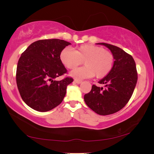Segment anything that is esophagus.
<instances>
[{
	"label": "esophagus",
	"mask_w": 154,
	"mask_h": 154,
	"mask_svg": "<svg viewBox=\"0 0 154 154\" xmlns=\"http://www.w3.org/2000/svg\"><path fill=\"white\" fill-rule=\"evenodd\" d=\"M74 82L75 83H77V84H80V83H82V81H79V80H74Z\"/></svg>",
	"instance_id": "1"
}]
</instances>
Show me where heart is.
<instances>
[{
  "label": "heart",
  "mask_w": 154,
  "mask_h": 154,
  "mask_svg": "<svg viewBox=\"0 0 154 154\" xmlns=\"http://www.w3.org/2000/svg\"><path fill=\"white\" fill-rule=\"evenodd\" d=\"M60 58L64 66L69 69H75L84 62L85 66L75 69L69 73L70 76L77 80L92 78L94 75L98 79H102L110 73L114 63V57L111 52L90 44L79 46L75 51L64 48Z\"/></svg>",
  "instance_id": "1"
}]
</instances>
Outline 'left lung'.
I'll list each match as a JSON object with an SVG mask.
<instances>
[{
  "label": "left lung",
  "instance_id": "1",
  "mask_svg": "<svg viewBox=\"0 0 154 154\" xmlns=\"http://www.w3.org/2000/svg\"><path fill=\"white\" fill-rule=\"evenodd\" d=\"M114 57L113 68L106 76L98 82L104 88L93 85L91 91L84 95L88 106L97 114L106 116L121 110L130 100L137 81V72L134 59L117 46L104 43Z\"/></svg>",
  "mask_w": 154,
  "mask_h": 154
}]
</instances>
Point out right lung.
Instances as JSON below:
<instances>
[{"instance_id": "right-lung-1", "label": "right lung", "mask_w": 154, "mask_h": 154, "mask_svg": "<svg viewBox=\"0 0 154 154\" xmlns=\"http://www.w3.org/2000/svg\"><path fill=\"white\" fill-rule=\"evenodd\" d=\"M70 44L60 39L40 40L22 54L17 67V85L23 101L31 109L45 112L63 101L67 86L73 80L54 79L67 72L60 55Z\"/></svg>"}]
</instances>
